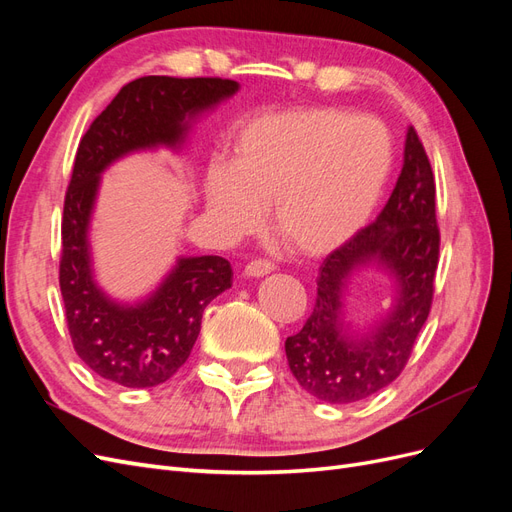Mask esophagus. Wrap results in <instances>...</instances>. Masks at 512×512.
<instances>
[{"label":"esophagus","instance_id":"esophagus-1","mask_svg":"<svg viewBox=\"0 0 512 512\" xmlns=\"http://www.w3.org/2000/svg\"><path fill=\"white\" fill-rule=\"evenodd\" d=\"M273 269H275V265H273V262H269V260H252L250 265L245 267V275L247 277H262V275L271 273Z\"/></svg>","mask_w":512,"mask_h":512}]
</instances>
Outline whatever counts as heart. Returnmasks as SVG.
Masks as SVG:
<instances>
[{"label": "heart", "mask_w": 512, "mask_h": 512, "mask_svg": "<svg viewBox=\"0 0 512 512\" xmlns=\"http://www.w3.org/2000/svg\"><path fill=\"white\" fill-rule=\"evenodd\" d=\"M391 170V138L374 117L292 108L250 119L228 166L205 179L211 218L230 235L271 224L290 250L318 256L344 245L374 211Z\"/></svg>", "instance_id": "obj_1"}]
</instances>
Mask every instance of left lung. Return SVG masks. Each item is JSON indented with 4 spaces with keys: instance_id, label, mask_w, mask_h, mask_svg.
<instances>
[{
    "instance_id": "8db88e82",
    "label": "left lung",
    "mask_w": 512,
    "mask_h": 512,
    "mask_svg": "<svg viewBox=\"0 0 512 512\" xmlns=\"http://www.w3.org/2000/svg\"><path fill=\"white\" fill-rule=\"evenodd\" d=\"M440 254L436 181L410 126L404 166L376 222L322 260L318 297L303 329L286 339L292 376L327 404H354L389 386L406 367L429 316ZM374 266L389 274L396 301L365 330L345 322L351 275Z\"/></svg>"
}]
</instances>
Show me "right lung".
Here are the masks:
<instances>
[{
    "label": "right lung",
    "mask_w": 512,
    "mask_h": 512,
    "mask_svg": "<svg viewBox=\"0 0 512 512\" xmlns=\"http://www.w3.org/2000/svg\"><path fill=\"white\" fill-rule=\"evenodd\" d=\"M237 91L228 79L143 76L121 87L81 138L61 220L59 286L76 354L108 382L149 389L173 378L196 344L205 307L232 286V269L222 256H179L145 299L108 297L89 243L100 177L136 151H179L192 123Z\"/></svg>",
    "instance_id": "add662e5"
}]
</instances>
